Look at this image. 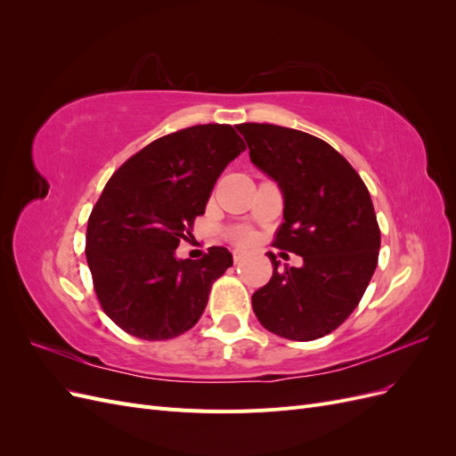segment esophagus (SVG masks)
I'll return each mask as SVG.
<instances>
[{"label": "esophagus", "instance_id": "esophagus-1", "mask_svg": "<svg viewBox=\"0 0 456 456\" xmlns=\"http://www.w3.org/2000/svg\"><path fill=\"white\" fill-rule=\"evenodd\" d=\"M232 256H233V262H240V260L245 256V251H241V249H233V251H232Z\"/></svg>", "mask_w": 456, "mask_h": 456}]
</instances>
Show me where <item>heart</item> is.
<instances>
[{"instance_id":"1","label":"heart","mask_w":456,"mask_h":456,"mask_svg":"<svg viewBox=\"0 0 456 456\" xmlns=\"http://www.w3.org/2000/svg\"><path fill=\"white\" fill-rule=\"evenodd\" d=\"M236 238H238V240H240V241H245V240H247V233H243V232H240V233H238V236H236Z\"/></svg>"}]
</instances>
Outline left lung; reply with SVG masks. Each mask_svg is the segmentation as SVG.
Masks as SVG:
<instances>
[{
    "instance_id": "obj_1",
    "label": "left lung",
    "mask_w": 456,
    "mask_h": 456,
    "mask_svg": "<svg viewBox=\"0 0 456 456\" xmlns=\"http://www.w3.org/2000/svg\"><path fill=\"white\" fill-rule=\"evenodd\" d=\"M256 169L278 184L283 224L273 245L302 256L300 268L272 255V280L253 295L258 322L289 340L329 335L360 305L375 273L380 230L362 176L308 133L241 123Z\"/></svg>"
}]
</instances>
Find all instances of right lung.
I'll return each instance as SVG.
<instances>
[{"instance_id": "obj_1", "label": "right lung", "mask_w": 456, "mask_h": 456, "mask_svg": "<svg viewBox=\"0 0 456 456\" xmlns=\"http://www.w3.org/2000/svg\"><path fill=\"white\" fill-rule=\"evenodd\" d=\"M243 150L232 126H194L144 146L104 186L86 255L102 310L129 335L167 340L198 323L213 281L233 260L226 247L201 260L178 258L176 247Z\"/></svg>"}]
</instances>
